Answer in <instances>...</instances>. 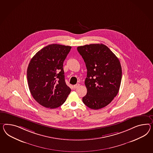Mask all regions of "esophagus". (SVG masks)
<instances>
[{
  "label": "esophagus",
  "mask_w": 153,
  "mask_h": 153,
  "mask_svg": "<svg viewBox=\"0 0 153 153\" xmlns=\"http://www.w3.org/2000/svg\"><path fill=\"white\" fill-rule=\"evenodd\" d=\"M79 86H80V84H76L74 85L73 87H74V89H76V88H78Z\"/></svg>",
  "instance_id": "1"
}]
</instances>
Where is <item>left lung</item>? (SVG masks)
Instances as JSON below:
<instances>
[{"label": "left lung", "instance_id": "8db88e82", "mask_svg": "<svg viewBox=\"0 0 153 153\" xmlns=\"http://www.w3.org/2000/svg\"><path fill=\"white\" fill-rule=\"evenodd\" d=\"M86 65L85 85L86 95L84 104L91 109L108 105L118 94L122 81L119 60L102 44H91L77 48Z\"/></svg>", "mask_w": 153, "mask_h": 153}]
</instances>
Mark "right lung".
Segmentation results:
<instances>
[{"instance_id": "1", "label": "right lung", "mask_w": 153, "mask_h": 153, "mask_svg": "<svg viewBox=\"0 0 153 153\" xmlns=\"http://www.w3.org/2000/svg\"><path fill=\"white\" fill-rule=\"evenodd\" d=\"M71 47L50 44L37 52L28 65V86L41 105L54 109L65 102L71 88L65 82L63 63Z\"/></svg>"}]
</instances>
